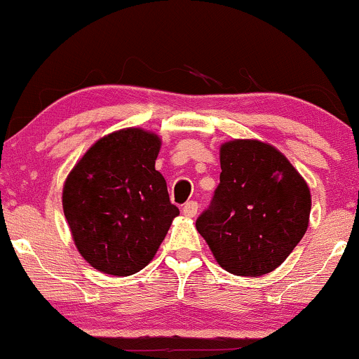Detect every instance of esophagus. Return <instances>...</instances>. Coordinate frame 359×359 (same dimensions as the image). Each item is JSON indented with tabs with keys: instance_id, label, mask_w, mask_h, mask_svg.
Returning a JSON list of instances; mask_svg holds the SVG:
<instances>
[{
	"instance_id": "1",
	"label": "esophagus",
	"mask_w": 359,
	"mask_h": 359,
	"mask_svg": "<svg viewBox=\"0 0 359 359\" xmlns=\"http://www.w3.org/2000/svg\"><path fill=\"white\" fill-rule=\"evenodd\" d=\"M197 209H199V204H197L196 201H189V203L184 204L182 211L187 217H194L197 214Z\"/></svg>"
}]
</instances>
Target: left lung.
Segmentation results:
<instances>
[{
	"label": "left lung",
	"mask_w": 359,
	"mask_h": 359,
	"mask_svg": "<svg viewBox=\"0 0 359 359\" xmlns=\"http://www.w3.org/2000/svg\"><path fill=\"white\" fill-rule=\"evenodd\" d=\"M219 185L196 228L226 271L262 277L285 262L307 231L311 191L275 147L221 145Z\"/></svg>",
	"instance_id": "left-lung-1"
}]
</instances>
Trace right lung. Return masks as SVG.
<instances>
[{"instance_id": "right-lung-1", "label": "right lung", "mask_w": 359, "mask_h": 359, "mask_svg": "<svg viewBox=\"0 0 359 359\" xmlns=\"http://www.w3.org/2000/svg\"><path fill=\"white\" fill-rule=\"evenodd\" d=\"M160 138L126 128L97 140L76 163L62 192L65 219L86 262L128 277L145 269L179 216L155 160Z\"/></svg>"}]
</instances>
